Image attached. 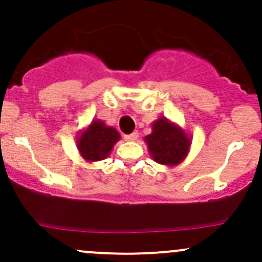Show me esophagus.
I'll return each instance as SVG.
<instances>
[{
  "mask_svg": "<svg viewBox=\"0 0 262 262\" xmlns=\"http://www.w3.org/2000/svg\"><path fill=\"white\" fill-rule=\"evenodd\" d=\"M137 138H138V132H133V133L125 134V136H124V139H125V141H128V142L137 141Z\"/></svg>",
  "mask_w": 262,
  "mask_h": 262,
  "instance_id": "obj_1",
  "label": "esophagus"
}]
</instances>
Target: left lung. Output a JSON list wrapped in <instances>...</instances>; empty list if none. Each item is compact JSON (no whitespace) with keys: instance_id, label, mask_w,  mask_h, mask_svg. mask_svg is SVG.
Wrapping results in <instances>:
<instances>
[{"instance_id":"obj_1","label":"left lung","mask_w":262,"mask_h":262,"mask_svg":"<svg viewBox=\"0 0 262 262\" xmlns=\"http://www.w3.org/2000/svg\"><path fill=\"white\" fill-rule=\"evenodd\" d=\"M150 156L157 163L176 166L187 156L190 137L176 124L160 118L152 124V133L144 138Z\"/></svg>"}]
</instances>
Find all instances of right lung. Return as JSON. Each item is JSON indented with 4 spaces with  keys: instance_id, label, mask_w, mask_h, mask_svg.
<instances>
[{
    "instance_id": "obj_1",
    "label": "right lung",
    "mask_w": 262,
    "mask_h": 262,
    "mask_svg": "<svg viewBox=\"0 0 262 262\" xmlns=\"http://www.w3.org/2000/svg\"><path fill=\"white\" fill-rule=\"evenodd\" d=\"M119 139L120 134L115 128L106 126L101 120H94L78 136V152L87 162L101 161L110 155Z\"/></svg>"
}]
</instances>
